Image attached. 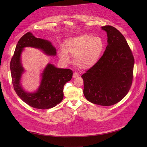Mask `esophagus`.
I'll list each match as a JSON object with an SVG mask.
<instances>
[{
  "mask_svg": "<svg viewBox=\"0 0 147 147\" xmlns=\"http://www.w3.org/2000/svg\"><path fill=\"white\" fill-rule=\"evenodd\" d=\"M78 76H79L78 73H77V72H74V73H73V78H76V77H78Z\"/></svg>",
  "mask_w": 147,
  "mask_h": 147,
  "instance_id": "esophagus-1",
  "label": "esophagus"
}]
</instances>
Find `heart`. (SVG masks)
Instances as JSON below:
<instances>
[{
	"label": "heart",
	"instance_id": "b5f03b06",
	"mask_svg": "<svg viewBox=\"0 0 147 147\" xmlns=\"http://www.w3.org/2000/svg\"><path fill=\"white\" fill-rule=\"evenodd\" d=\"M104 49L102 39L91 35H82L67 39L64 49L59 52L60 58L65 62L74 56V63L78 67L86 69L93 66L100 58Z\"/></svg>",
	"mask_w": 147,
	"mask_h": 147
}]
</instances>
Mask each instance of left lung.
I'll use <instances>...</instances> for the list:
<instances>
[{
	"instance_id": "obj_1",
	"label": "left lung",
	"mask_w": 147,
	"mask_h": 147,
	"mask_svg": "<svg viewBox=\"0 0 147 147\" xmlns=\"http://www.w3.org/2000/svg\"><path fill=\"white\" fill-rule=\"evenodd\" d=\"M108 45L96 63L81 76L84 95L91 103L111 106L129 92L133 82L134 58L126 40L116 28L102 27Z\"/></svg>"
}]
</instances>
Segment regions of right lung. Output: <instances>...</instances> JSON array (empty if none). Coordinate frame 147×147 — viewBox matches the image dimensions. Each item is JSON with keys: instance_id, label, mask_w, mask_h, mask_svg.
<instances>
[{"instance_id": "1", "label": "right lung", "mask_w": 147, "mask_h": 147, "mask_svg": "<svg viewBox=\"0 0 147 147\" xmlns=\"http://www.w3.org/2000/svg\"><path fill=\"white\" fill-rule=\"evenodd\" d=\"M34 47L42 50L48 55H56V50L49 41L37 38L31 32L21 38L16 45L10 61L12 84L17 95L29 106L39 109H48L55 107L63 98V87L73 76V71L67 69H58L48 64L42 75L38 90L35 93L25 92L20 83L24 69L21 64L20 56L25 47Z\"/></svg>"}]
</instances>
